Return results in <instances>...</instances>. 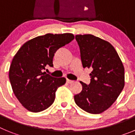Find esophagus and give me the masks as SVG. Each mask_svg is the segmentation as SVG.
Returning <instances> with one entry per match:
<instances>
[{
  "label": "esophagus",
  "instance_id": "esophagus-1",
  "mask_svg": "<svg viewBox=\"0 0 135 135\" xmlns=\"http://www.w3.org/2000/svg\"><path fill=\"white\" fill-rule=\"evenodd\" d=\"M66 82H67V83H68V84H71V83H73L74 81L73 80H71L67 79Z\"/></svg>",
  "mask_w": 135,
  "mask_h": 135
}]
</instances>
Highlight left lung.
<instances>
[{"instance_id":"obj_1","label":"left lung","mask_w":135,"mask_h":135,"mask_svg":"<svg viewBox=\"0 0 135 135\" xmlns=\"http://www.w3.org/2000/svg\"><path fill=\"white\" fill-rule=\"evenodd\" d=\"M84 68H91L90 84L80 82L82 90L74 95L76 105L90 114L110 108L124 86V68L114 47L92 34L76 35Z\"/></svg>"}]
</instances>
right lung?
Segmentation results:
<instances>
[{
	"instance_id": "right-lung-1",
	"label": "right lung",
	"mask_w": 135,
	"mask_h": 135,
	"mask_svg": "<svg viewBox=\"0 0 135 135\" xmlns=\"http://www.w3.org/2000/svg\"><path fill=\"white\" fill-rule=\"evenodd\" d=\"M74 38L70 33L46 34L26 42L17 52L9 68V80L17 99L27 110L40 112L49 108L55 92L65 84V78L46 74V66L53 67L56 51Z\"/></svg>"
}]
</instances>
